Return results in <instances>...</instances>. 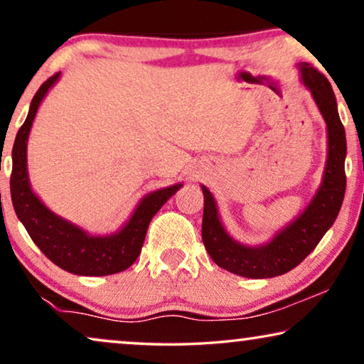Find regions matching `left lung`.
Instances as JSON below:
<instances>
[{
	"mask_svg": "<svg viewBox=\"0 0 364 364\" xmlns=\"http://www.w3.org/2000/svg\"><path fill=\"white\" fill-rule=\"evenodd\" d=\"M301 81L311 91L326 122L328 156L321 186L305 210L270 242L248 247L228 235L218 217L215 198L205 186L203 192L202 242L212 260L223 270L245 278H272L290 272L305 260L340 213L346 191V136L338 116L335 92L328 79L310 63L298 64Z\"/></svg>",
	"mask_w": 364,
	"mask_h": 364,
	"instance_id": "8db88e82",
	"label": "left lung"
}]
</instances>
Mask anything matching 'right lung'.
<instances>
[{"instance_id":"add662e5","label":"right lung","mask_w":364,"mask_h":364,"mask_svg":"<svg viewBox=\"0 0 364 364\" xmlns=\"http://www.w3.org/2000/svg\"><path fill=\"white\" fill-rule=\"evenodd\" d=\"M59 76L61 73H56L41 84L29 106L26 121L19 127L14 139L11 152L13 171L9 181L13 207L31 240L54 265L74 275H112L124 272L137 260L152 217L182 187V183L147 193L139 202L126 225L111 235H89L81 227L49 210L29 183L26 151L29 131L39 104L49 89L58 82Z\"/></svg>"}]
</instances>
